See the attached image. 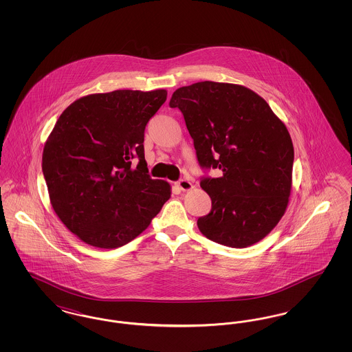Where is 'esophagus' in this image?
Wrapping results in <instances>:
<instances>
[{"label": "esophagus", "mask_w": 352, "mask_h": 352, "mask_svg": "<svg viewBox=\"0 0 352 352\" xmlns=\"http://www.w3.org/2000/svg\"><path fill=\"white\" fill-rule=\"evenodd\" d=\"M177 186H178V188H179V190H182V191H188V190H191V188H192V184H191L190 181H187V179H181V181H178V182H177Z\"/></svg>", "instance_id": "obj_1"}]
</instances>
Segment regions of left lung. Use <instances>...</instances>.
Wrapping results in <instances>:
<instances>
[{
	"label": "left lung",
	"mask_w": 352,
	"mask_h": 352,
	"mask_svg": "<svg viewBox=\"0 0 352 352\" xmlns=\"http://www.w3.org/2000/svg\"><path fill=\"white\" fill-rule=\"evenodd\" d=\"M168 105L184 115L201 168L208 215L198 219L207 239L231 248L260 241L283 218L292 188L294 149L284 122L247 87L199 82L178 88Z\"/></svg>",
	"instance_id": "1"
}]
</instances>
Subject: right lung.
I'll return each instance as SVG.
<instances>
[{"label": "right lung", "instance_id": "right-lung-1", "mask_svg": "<svg viewBox=\"0 0 352 352\" xmlns=\"http://www.w3.org/2000/svg\"><path fill=\"white\" fill-rule=\"evenodd\" d=\"M166 96L165 89L94 94L58 118L42 171L55 214L84 243L104 250L128 244L170 198V184L151 179L144 154L145 126Z\"/></svg>", "mask_w": 352, "mask_h": 352}]
</instances>
